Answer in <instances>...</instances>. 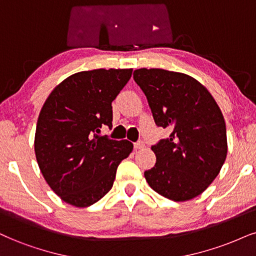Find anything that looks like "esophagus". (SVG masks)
<instances>
[{
    "label": "esophagus",
    "mask_w": 256,
    "mask_h": 256,
    "mask_svg": "<svg viewBox=\"0 0 256 256\" xmlns=\"http://www.w3.org/2000/svg\"><path fill=\"white\" fill-rule=\"evenodd\" d=\"M144 147V141H138V142L134 144V148L135 150H141V148Z\"/></svg>",
    "instance_id": "obj_1"
}]
</instances>
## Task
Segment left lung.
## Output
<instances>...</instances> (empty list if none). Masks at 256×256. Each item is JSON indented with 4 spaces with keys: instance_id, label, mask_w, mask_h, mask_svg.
Returning <instances> with one entry per match:
<instances>
[{
    "instance_id": "obj_1",
    "label": "left lung",
    "mask_w": 256,
    "mask_h": 256,
    "mask_svg": "<svg viewBox=\"0 0 256 256\" xmlns=\"http://www.w3.org/2000/svg\"><path fill=\"white\" fill-rule=\"evenodd\" d=\"M134 80L146 94L158 127L168 138L152 146L156 162L144 171L154 191L174 202L200 196L218 176L226 158V129L209 91L190 76L138 68Z\"/></svg>"
}]
</instances>
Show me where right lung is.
<instances>
[{
  "label": "right lung",
  "instance_id": "obj_1",
  "mask_svg": "<svg viewBox=\"0 0 256 256\" xmlns=\"http://www.w3.org/2000/svg\"><path fill=\"white\" fill-rule=\"evenodd\" d=\"M132 68L82 71L62 80L39 114L34 150L50 188L66 203L90 206L104 197L133 144L100 136L112 126V102L130 80Z\"/></svg>",
  "mask_w": 256,
  "mask_h": 256
}]
</instances>
